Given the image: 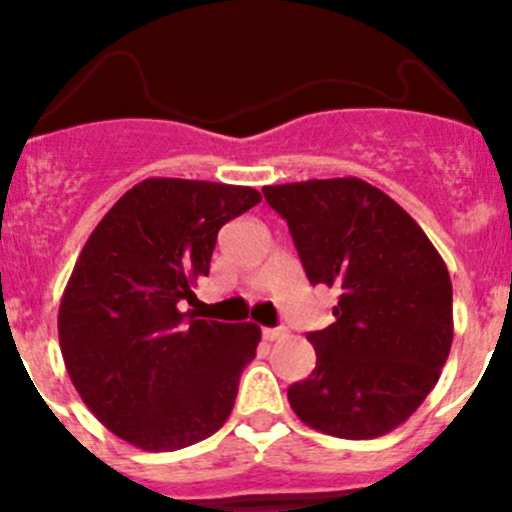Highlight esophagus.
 Here are the masks:
<instances>
[{
	"label": "esophagus",
	"mask_w": 512,
	"mask_h": 512,
	"mask_svg": "<svg viewBox=\"0 0 512 512\" xmlns=\"http://www.w3.org/2000/svg\"><path fill=\"white\" fill-rule=\"evenodd\" d=\"M285 334V329H262V337H265L267 342H277V339H282Z\"/></svg>",
	"instance_id": "1"
}]
</instances>
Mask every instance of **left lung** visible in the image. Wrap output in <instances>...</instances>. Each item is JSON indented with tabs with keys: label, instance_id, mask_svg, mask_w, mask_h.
<instances>
[{
	"label": "left lung",
	"instance_id": "left-lung-1",
	"mask_svg": "<svg viewBox=\"0 0 512 512\" xmlns=\"http://www.w3.org/2000/svg\"><path fill=\"white\" fill-rule=\"evenodd\" d=\"M287 220L307 280L339 292L307 339L317 366L287 389L307 426L349 441L384 436L423 404L453 342V289L426 232L359 178L262 188Z\"/></svg>",
	"mask_w": 512,
	"mask_h": 512
}]
</instances>
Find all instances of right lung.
Here are the masks:
<instances>
[{
    "instance_id": "add662e5",
    "label": "right lung",
    "mask_w": 512,
    "mask_h": 512,
    "mask_svg": "<svg viewBox=\"0 0 512 512\" xmlns=\"http://www.w3.org/2000/svg\"><path fill=\"white\" fill-rule=\"evenodd\" d=\"M245 185L148 178L86 240L59 307L76 391L108 431L143 451H178L230 416L260 327L180 312L210 272L220 227L257 205Z\"/></svg>"
}]
</instances>
